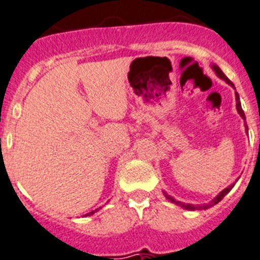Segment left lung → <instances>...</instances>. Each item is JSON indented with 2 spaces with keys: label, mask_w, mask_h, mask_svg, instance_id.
Returning a JSON list of instances; mask_svg holds the SVG:
<instances>
[{
  "label": "left lung",
  "mask_w": 260,
  "mask_h": 260,
  "mask_svg": "<svg viewBox=\"0 0 260 260\" xmlns=\"http://www.w3.org/2000/svg\"><path fill=\"white\" fill-rule=\"evenodd\" d=\"M211 67H212V70H214V71H215V74H216L217 76H219V78L221 79V80H224L226 84H229V85L232 86L233 89H236L232 81H231L228 78H226L225 75H224V72L221 71V70L219 69V67H217L216 64H211ZM236 109H237V113L240 114L241 118L244 119V120H246V116H245L244 110H242V107H241L240 95H238L237 92H236ZM245 131H246V132H247V131H249V128H247V124H246V121H245ZM233 186H235V184H232V185H229L228 188L223 189V190H221L220 193L217 194V196L214 198V200L210 201L209 203H203V205H191V203L180 202V201L175 200L174 197H171V196H168V194L166 193V191H163V193H165L166 198H167L168 201H171V202H172V203H175V205L180 206V207H182V209H185V210H190V211H196V210H207V209H210V207H212V206H214V205H216V203H219L221 200H223L224 197H225L226 194H228L229 191H231V189H232Z\"/></svg>",
  "instance_id": "1"
}]
</instances>
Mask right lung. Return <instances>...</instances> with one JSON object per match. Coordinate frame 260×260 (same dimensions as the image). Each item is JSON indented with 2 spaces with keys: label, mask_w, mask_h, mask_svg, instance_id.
I'll use <instances>...</instances> for the list:
<instances>
[{
  "label": "right lung",
  "mask_w": 260,
  "mask_h": 260,
  "mask_svg": "<svg viewBox=\"0 0 260 260\" xmlns=\"http://www.w3.org/2000/svg\"><path fill=\"white\" fill-rule=\"evenodd\" d=\"M100 209H101V207H100ZM97 210H98V209H97ZM97 210H94V211L89 212V214H86V215H85V216H89V215H93V214H94V212H95V211H97Z\"/></svg>",
  "instance_id": "obj_1"
}]
</instances>
